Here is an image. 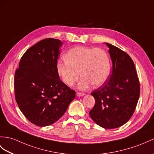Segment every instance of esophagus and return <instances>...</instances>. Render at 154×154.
I'll return each mask as SVG.
<instances>
[{
  "label": "esophagus",
  "instance_id": "esophagus-1",
  "mask_svg": "<svg viewBox=\"0 0 154 154\" xmlns=\"http://www.w3.org/2000/svg\"><path fill=\"white\" fill-rule=\"evenodd\" d=\"M76 95L78 96V97H80V96H83L85 95L84 93H83V92H77L76 93Z\"/></svg>",
  "mask_w": 154,
  "mask_h": 154
}]
</instances>
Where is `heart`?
Masks as SVG:
<instances>
[{"mask_svg": "<svg viewBox=\"0 0 154 154\" xmlns=\"http://www.w3.org/2000/svg\"><path fill=\"white\" fill-rule=\"evenodd\" d=\"M66 62L57 64V72L61 80L67 86H73L79 79V88L84 90L92 84L94 87L102 85L110 73V60L103 50L99 48L76 46L64 56Z\"/></svg>", "mask_w": 154, "mask_h": 154, "instance_id": "obj_1", "label": "heart"}]
</instances>
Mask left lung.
Masks as SVG:
<instances>
[{
  "mask_svg": "<svg viewBox=\"0 0 154 154\" xmlns=\"http://www.w3.org/2000/svg\"><path fill=\"white\" fill-rule=\"evenodd\" d=\"M112 61L111 76L91 95L95 105L89 114L104 128H116L125 124L134 113L140 96V83L133 60L122 50L109 43Z\"/></svg>",
  "mask_w": 154,
  "mask_h": 154,
  "instance_id": "8db88e82",
  "label": "left lung"
}]
</instances>
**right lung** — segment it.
<instances>
[{
	"label": "right lung",
	"instance_id": "right-lung-1",
	"mask_svg": "<svg viewBox=\"0 0 154 154\" xmlns=\"http://www.w3.org/2000/svg\"><path fill=\"white\" fill-rule=\"evenodd\" d=\"M62 42L45 38L32 46L20 60L14 90L21 112L39 127L58 121L75 98V92L60 79L57 60Z\"/></svg>",
	"mask_w": 154,
	"mask_h": 154
}]
</instances>
